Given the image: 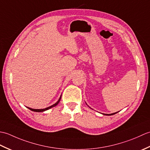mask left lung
<instances>
[{
    "mask_svg": "<svg viewBox=\"0 0 150 150\" xmlns=\"http://www.w3.org/2000/svg\"><path fill=\"white\" fill-rule=\"evenodd\" d=\"M117 112H116V113H111V114H103V115H114V114H115V113H117Z\"/></svg>",
    "mask_w": 150,
    "mask_h": 150,
    "instance_id": "1",
    "label": "left lung"
}]
</instances>
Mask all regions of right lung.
<instances>
[{
    "mask_svg": "<svg viewBox=\"0 0 150 150\" xmlns=\"http://www.w3.org/2000/svg\"><path fill=\"white\" fill-rule=\"evenodd\" d=\"M60 98H61V96L60 97L59 100L57 101L55 104H54L52 105V106H49V107H47V108H44V109H32V108H28V109H30V110L33 111H36V112H42V111H46V110H47L50 109V108H53V107H55V106H56L58 104H59V103L60 102Z\"/></svg>",
    "mask_w": 150,
    "mask_h": 150,
    "instance_id": "right-lung-1",
    "label": "right lung"
}]
</instances>
